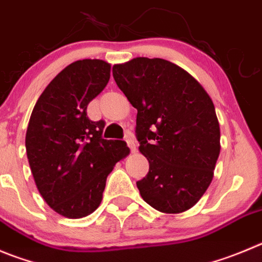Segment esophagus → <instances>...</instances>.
Wrapping results in <instances>:
<instances>
[{"label":"esophagus","mask_w":262,"mask_h":262,"mask_svg":"<svg viewBox=\"0 0 262 262\" xmlns=\"http://www.w3.org/2000/svg\"><path fill=\"white\" fill-rule=\"evenodd\" d=\"M124 138H125L126 143H128V146H129V148H130L132 152H134V151H136V141H134L133 134H132L130 132H128V133H125V137H124Z\"/></svg>","instance_id":"esophagus-1"}]
</instances>
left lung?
I'll list each match as a JSON object with an SVG mask.
<instances>
[{"mask_svg":"<svg viewBox=\"0 0 262 262\" xmlns=\"http://www.w3.org/2000/svg\"><path fill=\"white\" fill-rule=\"evenodd\" d=\"M112 75L137 108L136 137L150 164L137 182L139 194L164 213L187 211L208 189L220 155L211 97L189 72L160 58L115 64Z\"/></svg>","mask_w":262,"mask_h":262,"instance_id":"obj_1","label":"left lung"}]
</instances>
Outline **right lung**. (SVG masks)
Returning <instances> with one entry per match:
<instances>
[{
	"label": "right lung",
	"instance_id": "obj_1",
	"mask_svg": "<svg viewBox=\"0 0 262 262\" xmlns=\"http://www.w3.org/2000/svg\"><path fill=\"white\" fill-rule=\"evenodd\" d=\"M110 71L99 59L71 63L46 86L29 119L26 150L36 186L49 207L68 219L99 207L107 176L129 154L124 141L102 138L103 120L86 115Z\"/></svg>",
	"mask_w": 262,
	"mask_h": 262
}]
</instances>
